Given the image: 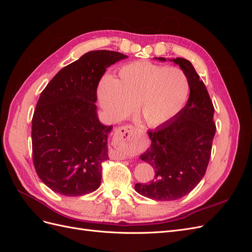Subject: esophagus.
Listing matches in <instances>:
<instances>
[{
  "mask_svg": "<svg viewBox=\"0 0 252 252\" xmlns=\"http://www.w3.org/2000/svg\"><path fill=\"white\" fill-rule=\"evenodd\" d=\"M133 132V129L131 126H123L120 127L116 130V133H114V140H116L117 144H121L122 142L123 143H127L129 140H130V136ZM125 155V154H122Z\"/></svg>",
  "mask_w": 252,
  "mask_h": 252,
  "instance_id": "obj_1",
  "label": "esophagus"
}]
</instances>
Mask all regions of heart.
<instances>
[{"label": "heart", "instance_id": "1", "mask_svg": "<svg viewBox=\"0 0 252 252\" xmlns=\"http://www.w3.org/2000/svg\"><path fill=\"white\" fill-rule=\"evenodd\" d=\"M188 94V79L181 69L145 61L123 66L117 79H103L97 90L109 121H120L135 105L136 112L149 126L171 120L183 108Z\"/></svg>", "mask_w": 252, "mask_h": 252}]
</instances>
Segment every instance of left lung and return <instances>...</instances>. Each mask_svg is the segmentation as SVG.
<instances>
[{
    "instance_id": "1",
    "label": "left lung",
    "mask_w": 252,
    "mask_h": 252,
    "mask_svg": "<svg viewBox=\"0 0 252 252\" xmlns=\"http://www.w3.org/2000/svg\"><path fill=\"white\" fill-rule=\"evenodd\" d=\"M166 62L165 58H156ZM189 83L185 107L166 123L149 131L150 147L140 157L154 167L155 180L136 183L135 191L156 201H173L188 194L205 175L216 134L212 102L205 84L186 59H170Z\"/></svg>"
}]
</instances>
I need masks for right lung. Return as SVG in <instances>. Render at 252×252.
<instances>
[{"mask_svg": "<svg viewBox=\"0 0 252 252\" xmlns=\"http://www.w3.org/2000/svg\"><path fill=\"white\" fill-rule=\"evenodd\" d=\"M127 58L89 51L61 69L42 91L32 118V157L37 175L52 191L79 196L100 187L112 126L97 118L96 88L106 69Z\"/></svg>", "mask_w": 252, "mask_h": 252, "instance_id": "obj_1", "label": "right lung"}]
</instances>
